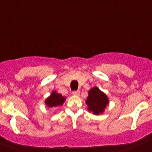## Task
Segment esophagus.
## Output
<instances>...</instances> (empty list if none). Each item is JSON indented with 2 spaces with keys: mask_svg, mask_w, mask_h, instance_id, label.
<instances>
[{
  "mask_svg": "<svg viewBox=\"0 0 152 152\" xmlns=\"http://www.w3.org/2000/svg\"><path fill=\"white\" fill-rule=\"evenodd\" d=\"M73 95H75V96H79L80 95V91H74L72 92Z\"/></svg>",
  "mask_w": 152,
  "mask_h": 152,
  "instance_id": "esophagus-1",
  "label": "esophagus"
}]
</instances>
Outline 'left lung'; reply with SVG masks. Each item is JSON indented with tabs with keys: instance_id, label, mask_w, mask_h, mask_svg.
Returning a JSON list of instances; mask_svg holds the SVG:
<instances>
[{
	"instance_id": "8db88e82",
	"label": "left lung",
	"mask_w": 152,
	"mask_h": 152,
	"mask_svg": "<svg viewBox=\"0 0 152 152\" xmlns=\"http://www.w3.org/2000/svg\"><path fill=\"white\" fill-rule=\"evenodd\" d=\"M86 103L88 105V110L91 111L94 115H99L104 112L106 106L108 104L109 99L107 95L97 87H94L89 90Z\"/></svg>"
}]
</instances>
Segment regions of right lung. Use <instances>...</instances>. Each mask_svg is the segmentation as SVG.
Segmentation results:
<instances>
[{
  "mask_svg": "<svg viewBox=\"0 0 152 152\" xmlns=\"http://www.w3.org/2000/svg\"><path fill=\"white\" fill-rule=\"evenodd\" d=\"M65 99L66 97L54 91L52 92L50 96L47 98L45 102L49 107H57V106H61L65 102Z\"/></svg>",
  "mask_w": 152,
  "mask_h": 152,
  "instance_id": "right-lung-1",
  "label": "right lung"
}]
</instances>
